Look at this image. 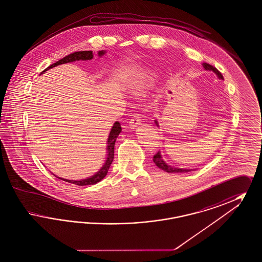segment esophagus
<instances>
[{
    "mask_svg": "<svg viewBox=\"0 0 262 262\" xmlns=\"http://www.w3.org/2000/svg\"><path fill=\"white\" fill-rule=\"evenodd\" d=\"M141 123V119H140V116L136 114L129 121V127L130 128H136L137 125H140Z\"/></svg>",
    "mask_w": 262,
    "mask_h": 262,
    "instance_id": "34e87169",
    "label": "esophagus"
}]
</instances>
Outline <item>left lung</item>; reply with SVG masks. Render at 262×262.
Segmentation results:
<instances>
[{
    "label": "left lung",
    "instance_id": "1",
    "mask_svg": "<svg viewBox=\"0 0 262 262\" xmlns=\"http://www.w3.org/2000/svg\"><path fill=\"white\" fill-rule=\"evenodd\" d=\"M203 68H204L206 71H212V72H214L220 79H224L222 74H221L215 67H213L211 64H209V63H207V62H203ZM155 124L158 125L157 121H155ZM153 162L155 163V165H156L158 168L162 169L163 171H165V172H167V173H187V172L191 171L190 169L174 168V166L168 165L167 163H165V161L163 160L162 156H161V154H160L159 151L154 155V157H153Z\"/></svg>",
    "mask_w": 262,
    "mask_h": 262
}]
</instances>
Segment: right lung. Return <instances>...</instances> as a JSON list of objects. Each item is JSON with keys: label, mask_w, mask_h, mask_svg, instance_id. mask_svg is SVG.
<instances>
[{"label": "right lung", "mask_w": 262, "mask_h": 262, "mask_svg": "<svg viewBox=\"0 0 262 262\" xmlns=\"http://www.w3.org/2000/svg\"><path fill=\"white\" fill-rule=\"evenodd\" d=\"M105 54V51H99L98 52V55L100 57L103 56ZM93 59V53L92 51H79V52H75V53H72L66 57H63L62 59H61L60 61L53 63L49 66L47 69H45L41 74L45 73L46 71H48L49 69H52L56 66H59V64H62V63H67V62H75V61H79V60H82V61H88V60H91ZM122 132V126L121 124L119 122H116L114 125L112 126V129L110 132V135L108 137V141H107V158H106V162L103 165V167L100 169L99 171L95 174H93L92 177L88 178V179H84V180H81V181H71V180H67V179H62V178H59L62 181H66L68 183H71V184H75L77 186H90V185H95L97 183H99L101 180H103L106 174L108 173V170L112 164L113 160H114V148H115V142H116V139L118 136L120 135V133Z\"/></svg>", "instance_id": "add662e5"}]
</instances>
